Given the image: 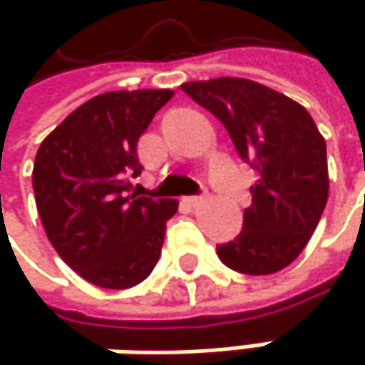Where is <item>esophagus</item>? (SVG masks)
Returning a JSON list of instances; mask_svg holds the SVG:
<instances>
[{"label":"esophagus","instance_id":"1","mask_svg":"<svg viewBox=\"0 0 365 365\" xmlns=\"http://www.w3.org/2000/svg\"><path fill=\"white\" fill-rule=\"evenodd\" d=\"M183 200H185L190 207H198V205L202 202V196H185Z\"/></svg>","mask_w":365,"mask_h":365}]
</instances>
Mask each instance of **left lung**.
Returning <instances> with one entry per match:
<instances>
[{"instance_id":"left-lung-1","label":"left lung","mask_w":365,"mask_h":365,"mask_svg":"<svg viewBox=\"0 0 365 365\" xmlns=\"http://www.w3.org/2000/svg\"><path fill=\"white\" fill-rule=\"evenodd\" d=\"M182 91L228 130L257 173L241 235L217 245L220 259L245 274H272L307 247L329 192L326 139L294 99L245 78L185 82Z\"/></svg>"}]
</instances>
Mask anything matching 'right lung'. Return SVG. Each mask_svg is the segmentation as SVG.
Here are the masks:
<instances>
[{"instance_id": "1", "label": "right lung", "mask_w": 365, "mask_h": 365, "mask_svg": "<svg viewBox=\"0 0 365 365\" xmlns=\"http://www.w3.org/2000/svg\"><path fill=\"white\" fill-rule=\"evenodd\" d=\"M173 91H113L71 111L39 145L36 205L48 241L82 279L106 289L141 283L156 266L173 198L130 194L137 141Z\"/></svg>"}]
</instances>
